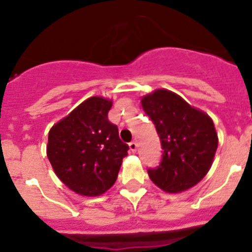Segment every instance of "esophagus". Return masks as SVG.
<instances>
[{
    "instance_id": "1",
    "label": "esophagus",
    "mask_w": 252,
    "mask_h": 252,
    "mask_svg": "<svg viewBox=\"0 0 252 252\" xmlns=\"http://www.w3.org/2000/svg\"><path fill=\"white\" fill-rule=\"evenodd\" d=\"M128 146H130V150L131 151H136V149H137L136 141H131L130 144H128Z\"/></svg>"
}]
</instances>
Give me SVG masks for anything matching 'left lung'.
Instances as JSON below:
<instances>
[{
	"instance_id": "left-lung-1",
	"label": "left lung",
	"mask_w": 252,
	"mask_h": 252,
	"mask_svg": "<svg viewBox=\"0 0 252 252\" xmlns=\"http://www.w3.org/2000/svg\"><path fill=\"white\" fill-rule=\"evenodd\" d=\"M141 104L164 150L159 166L148 169L150 179L168 193L192 188L208 173L217 150L212 119L166 90L146 94Z\"/></svg>"
}]
</instances>
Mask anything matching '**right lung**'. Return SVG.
<instances>
[{"instance_id":"add662e5","label":"right lung","mask_w":252,"mask_h":252,"mask_svg":"<svg viewBox=\"0 0 252 252\" xmlns=\"http://www.w3.org/2000/svg\"><path fill=\"white\" fill-rule=\"evenodd\" d=\"M112 101L91 97L49 131L46 154L55 174L73 192L103 194L115 184L128 145L108 121Z\"/></svg>"}]
</instances>
